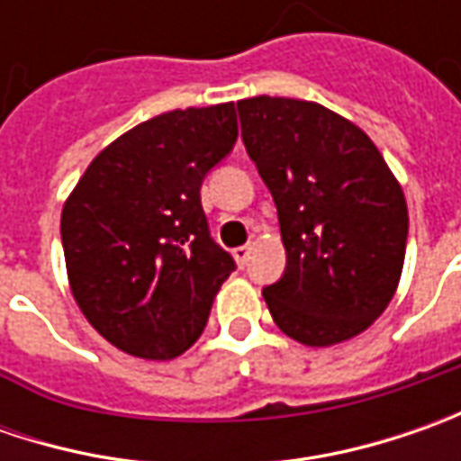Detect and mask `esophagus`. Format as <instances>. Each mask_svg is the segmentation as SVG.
Returning <instances> with one entry per match:
<instances>
[{
	"label": "esophagus",
	"instance_id": "34e87169",
	"mask_svg": "<svg viewBox=\"0 0 461 461\" xmlns=\"http://www.w3.org/2000/svg\"><path fill=\"white\" fill-rule=\"evenodd\" d=\"M233 258H236L239 267H246L249 258H251V246H240V249H236V251H233Z\"/></svg>",
	"mask_w": 461,
	"mask_h": 461
}]
</instances>
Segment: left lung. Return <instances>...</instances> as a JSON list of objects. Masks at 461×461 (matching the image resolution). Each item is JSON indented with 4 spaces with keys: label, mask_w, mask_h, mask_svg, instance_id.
<instances>
[{
    "label": "left lung",
    "mask_w": 461,
    "mask_h": 461,
    "mask_svg": "<svg viewBox=\"0 0 461 461\" xmlns=\"http://www.w3.org/2000/svg\"><path fill=\"white\" fill-rule=\"evenodd\" d=\"M240 135L279 215L285 276L264 290L276 328L297 344L364 333L398 290L408 204L372 138L318 102L249 97Z\"/></svg>",
    "instance_id": "1"
}]
</instances>
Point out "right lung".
Instances as JSON below:
<instances>
[{
  "label": "right lung",
  "mask_w": 461,
  "mask_h": 461,
  "mask_svg": "<svg viewBox=\"0 0 461 461\" xmlns=\"http://www.w3.org/2000/svg\"><path fill=\"white\" fill-rule=\"evenodd\" d=\"M236 138L233 102L171 110L102 149L66 197L68 287L120 351L168 362L203 336L236 264L210 239L200 186Z\"/></svg>",
  "instance_id": "1"
}]
</instances>
